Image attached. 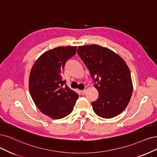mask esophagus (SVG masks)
I'll list each match as a JSON object with an SVG mask.
<instances>
[{"mask_svg": "<svg viewBox=\"0 0 157 157\" xmlns=\"http://www.w3.org/2000/svg\"><path fill=\"white\" fill-rule=\"evenodd\" d=\"M85 92L86 90H80V94L82 95H84L85 94Z\"/></svg>", "mask_w": 157, "mask_h": 157, "instance_id": "1", "label": "esophagus"}]
</instances>
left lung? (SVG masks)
I'll return each mask as SVG.
<instances>
[{
  "label": "left lung",
  "mask_w": 157,
  "mask_h": 157,
  "mask_svg": "<svg viewBox=\"0 0 157 157\" xmlns=\"http://www.w3.org/2000/svg\"><path fill=\"white\" fill-rule=\"evenodd\" d=\"M78 54L87 67L98 91L92 102L94 113L111 118L126 108L132 92L130 71L124 60L109 48L91 44L79 46Z\"/></svg>",
  "instance_id": "obj_1"
}]
</instances>
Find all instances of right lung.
<instances>
[{
	"label": "right lung",
	"instance_id": "right-lung-1",
	"mask_svg": "<svg viewBox=\"0 0 157 157\" xmlns=\"http://www.w3.org/2000/svg\"><path fill=\"white\" fill-rule=\"evenodd\" d=\"M76 46H59L44 52L33 65L29 90L40 112L53 119L71 113L79 97L63 79L66 62L76 53Z\"/></svg>",
	"mask_w": 157,
	"mask_h": 157
}]
</instances>
